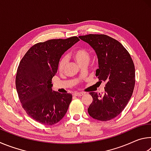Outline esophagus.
<instances>
[{"mask_svg":"<svg viewBox=\"0 0 151 151\" xmlns=\"http://www.w3.org/2000/svg\"><path fill=\"white\" fill-rule=\"evenodd\" d=\"M84 94H85V93H78V92H75V93H73V95L79 96H83V95H84Z\"/></svg>","mask_w":151,"mask_h":151,"instance_id":"34e87169","label":"esophagus"}]
</instances>
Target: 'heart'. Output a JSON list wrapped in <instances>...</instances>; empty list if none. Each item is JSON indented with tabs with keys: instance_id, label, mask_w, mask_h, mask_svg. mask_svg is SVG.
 Segmentation results:
<instances>
[{
	"instance_id": "obj_1",
	"label": "heart",
	"mask_w": 151,
	"mask_h": 151,
	"mask_svg": "<svg viewBox=\"0 0 151 151\" xmlns=\"http://www.w3.org/2000/svg\"><path fill=\"white\" fill-rule=\"evenodd\" d=\"M73 57L79 65H82L84 63H88L91 58V55L87 50L85 48H78L73 52ZM67 63V58L63 57L58 63V70L62 71Z\"/></svg>"
}]
</instances>
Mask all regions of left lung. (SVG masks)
Wrapping results in <instances>:
<instances>
[{
	"instance_id": "8db88e82",
	"label": "left lung",
	"mask_w": 151,
	"mask_h": 151,
	"mask_svg": "<svg viewBox=\"0 0 151 151\" xmlns=\"http://www.w3.org/2000/svg\"><path fill=\"white\" fill-rule=\"evenodd\" d=\"M91 46L98 58L96 76L106 83L103 94L91 92L93 101L88 112L101 121L115 118L127 105L135 84L134 65L131 55L121 43L105 35L80 36Z\"/></svg>"
}]
</instances>
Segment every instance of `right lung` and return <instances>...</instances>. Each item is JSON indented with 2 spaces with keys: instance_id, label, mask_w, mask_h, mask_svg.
Here are the masks:
<instances>
[{
  "instance_id": "1",
  "label": "right lung",
  "mask_w": 151,
  "mask_h": 151,
  "mask_svg": "<svg viewBox=\"0 0 151 151\" xmlns=\"http://www.w3.org/2000/svg\"><path fill=\"white\" fill-rule=\"evenodd\" d=\"M79 40L73 37L37 43L20 60L16 76L17 93L28 115L38 122L52 125L67 112L72 94L52 91L51 81L62 55Z\"/></svg>"
}]
</instances>
